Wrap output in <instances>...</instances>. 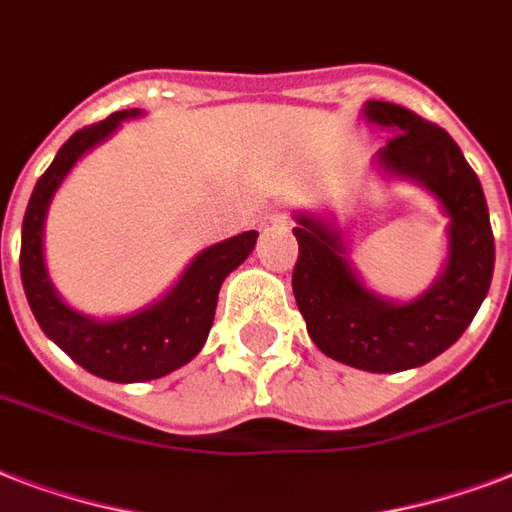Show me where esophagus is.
<instances>
[{"instance_id": "obj_1", "label": "esophagus", "mask_w": 512, "mask_h": 512, "mask_svg": "<svg viewBox=\"0 0 512 512\" xmlns=\"http://www.w3.org/2000/svg\"><path fill=\"white\" fill-rule=\"evenodd\" d=\"M268 220H271V223H287V220H289L287 207H281V204H276V207H273L271 212H268Z\"/></svg>"}]
</instances>
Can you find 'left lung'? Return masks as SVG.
Instances as JSON below:
<instances>
[{
  "label": "left lung",
  "instance_id": "8db88e82",
  "mask_svg": "<svg viewBox=\"0 0 512 512\" xmlns=\"http://www.w3.org/2000/svg\"><path fill=\"white\" fill-rule=\"evenodd\" d=\"M364 116L393 132L374 156L377 167L420 183L449 217L444 273L420 297L390 303L361 284L335 225L295 215L300 255L292 289L308 335L324 356L364 372H404L460 340L484 303L494 273L492 223L481 180L449 132L385 100H369Z\"/></svg>",
  "mask_w": 512,
  "mask_h": 512
}]
</instances>
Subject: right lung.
<instances>
[{
    "instance_id": "1",
    "label": "right lung",
    "mask_w": 512,
    "mask_h": 512,
    "mask_svg": "<svg viewBox=\"0 0 512 512\" xmlns=\"http://www.w3.org/2000/svg\"><path fill=\"white\" fill-rule=\"evenodd\" d=\"M130 116H140L138 108L116 111L63 143L47 172L36 180L20 236V279L42 332L87 372L111 382L159 380L188 364L207 342L225 276L247 260L257 241V231H244L212 244L193 257L162 300L130 316L98 321L63 303L44 265L47 207L71 167Z\"/></svg>"
}]
</instances>
